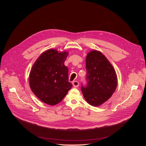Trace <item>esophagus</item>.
I'll use <instances>...</instances> for the list:
<instances>
[{
	"label": "esophagus",
	"instance_id": "obj_1",
	"mask_svg": "<svg viewBox=\"0 0 146 146\" xmlns=\"http://www.w3.org/2000/svg\"><path fill=\"white\" fill-rule=\"evenodd\" d=\"M72 85H73V86L75 87V88H77L79 86V83L77 82V81H74L72 82Z\"/></svg>",
	"mask_w": 146,
	"mask_h": 146
}]
</instances>
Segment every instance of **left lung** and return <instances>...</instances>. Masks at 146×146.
<instances>
[{
  "label": "left lung",
  "mask_w": 146,
  "mask_h": 146,
  "mask_svg": "<svg viewBox=\"0 0 146 146\" xmlns=\"http://www.w3.org/2000/svg\"><path fill=\"white\" fill-rule=\"evenodd\" d=\"M86 86L82 85L84 98L98 107L111 98L117 85L115 70L107 58L98 50L88 53L86 58Z\"/></svg>",
  "instance_id": "1"
}]
</instances>
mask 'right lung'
<instances>
[{"label":"right lung","instance_id":"add662e5","mask_svg":"<svg viewBox=\"0 0 146 146\" xmlns=\"http://www.w3.org/2000/svg\"><path fill=\"white\" fill-rule=\"evenodd\" d=\"M67 52L49 49L35 61L29 75L31 90L38 99L50 105L60 103L72 87L68 68L64 65Z\"/></svg>","mask_w":146,"mask_h":146}]
</instances>
